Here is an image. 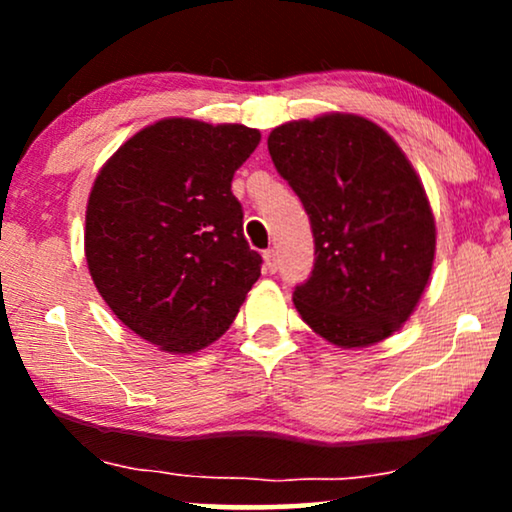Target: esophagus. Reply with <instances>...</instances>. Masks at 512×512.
I'll return each mask as SVG.
<instances>
[{
  "label": "esophagus",
  "instance_id": "esophagus-1",
  "mask_svg": "<svg viewBox=\"0 0 512 512\" xmlns=\"http://www.w3.org/2000/svg\"><path fill=\"white\" fill-rule=\"evenodd\" d=\"M263 258H265V270H268V272H277L279 270V258H277V251L275 249L265 251Z\"/></svg>",
  "mask_w": 512,
  "mask_h": 512
}]
</instances>
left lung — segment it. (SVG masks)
Returning <instances> with one entry per match:
<instances>
[{"instance_id":"left-lung-1","label":"left lung","mask_w":512,"mask_h":512,"mask_svg":"<svg viewBox=\"0 0 512 512\" xmlns=\"http://www.w3.org/2000/svg\"><path fill=\"white\" fill-rule=\"evenodd\" d=\"M268 151L312 226L317 258L293 291L298 314L345 349L389 338L415 312L436 256L415 167L380 125L354 114L279 125Z\"/></svg>"}]
</instances>
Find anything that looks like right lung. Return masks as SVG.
I'll list each match as a JSON object with an SVG mask.
<instances>
[{
	"label": "right lung",
	"mask_w": 512,
	"mask_h": 512,
	"mask_svg": "<svg viewBox=\"0 0 512 512\" xmlns=\"http://www.w3.org/2000/svg\"><path fill=\"white\" fill-rule=\"evenodd\" d=\"M258 142L247 125L163 118L97 174L83 235L90 277L111 312L163 352L219 340L261 277L230 191Z\"/></svg>",
	"instance_id": "1"
}]
</instances>
